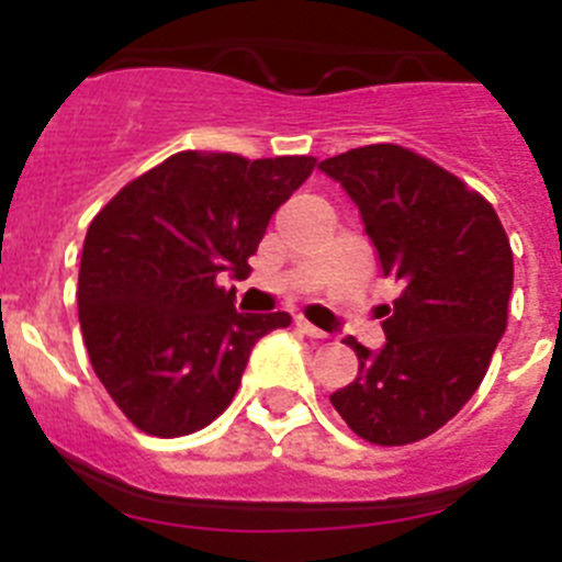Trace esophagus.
<instances>
[{"instance_id": "obj_1", "label": "esophagus", "mask_w": 562, "mask_h": 562, "mask_svg": "<svg viewBox=\"0 0 562 562\" xmlns=\"http://www.w3.org/2000/svg\"><path fill=\"white\" fill-rule=\"evenodd\" d=\"M297 329L304 331L306 337H315V340H321V337H326V331L324 329H317V326H312V324H306V321H297Z\"/></svg>"}]
</instances>
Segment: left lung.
Listing matches in <instances>:
<instances>
[{"label":"left lung","mask_w":562,"mask_h":562,"mask_svg":"<svg viewBox=\"0 0 562 562\" xmlns=\"http://www.w3.org/2000/svg\"><path fill=\"white\" fill-rule=\"evenodd\" d=\"M317 168L360 207L382 276L402 281L382 321L385 346L346 337L360 371L329 400L371 445H411L479 391L506 331L513 247L481 193L411 148L374 143Z\"/></svg>","instance_id":"obj_1"}]
</instances>
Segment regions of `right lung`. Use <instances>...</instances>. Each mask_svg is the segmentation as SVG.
Returning <instances> with one entry per match:
<instances>
[{
    "label": "right lung",
    "mask_w": 562,
    "mask_h": 562,
    "mask_svg": "<svg viewBox=\"0 0 562 562\" xmlns=\"http://www.w3.org/2000/svg\"><path fill=\"white\" fill-rule=\"evenodd\" d=\"M315 157L180 151L128 182L83 238L78 321L98 380L143 434L186 436L231 405L250 351L286 312H236L272 213Z\"/></svg>",
    "instance_id": "1"
}]
</instances>
